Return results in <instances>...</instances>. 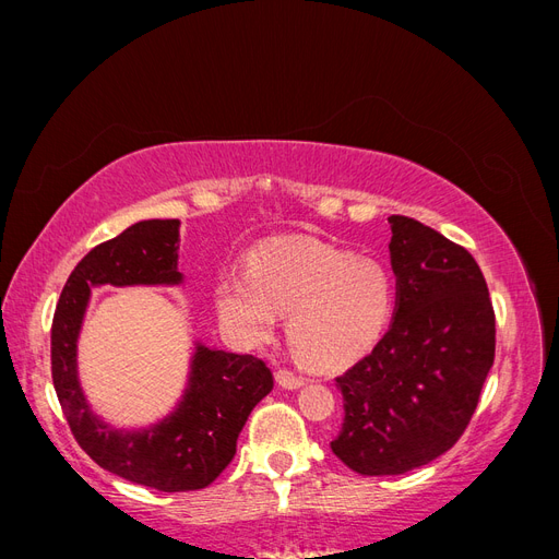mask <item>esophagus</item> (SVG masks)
<instances>
[{
	"label": "esophagus",
	"instance_id": "34e87169",
	"mask_svg": "<svg viewBox=\"0 0 559 559\" xmlns=\"http://www.w3.org/2000/svg\"><path fill=\"white\" fill-rule=\"evenodd\" d=\"M275 380H277V384L284 386V389H300L302 384H306V380L294 376V373H289V370H277Z\"/></svg>",
	"mask_w": 559,
	"mask_h": 559
}]
</instances>
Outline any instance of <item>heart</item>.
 I'll return each instance as SVG.
<instances>
[{"instance_id":"obj_1","label":"heart","mask_w":559,"mask_h":559,"mask_svg":"<svg viewBox=\"0 0 559 559\" xmlns=\"http://www.w3.org/2000/svg\"><path fill=\"white\" fill-rule=\"evenodd\" d=\"M214 306L245 345L265 343L277 317H286L294 357L333 370L380 341L394 310V282L378 259L317 238H280L251 253L249 273L216 280Z\"/></svg>"}]
</instances>
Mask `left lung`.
<instances>
[{"label":"left lung","instance_id":"8db88e82","mask_svg":"<svg viewBox=\"0 0 559 559\" xmlns=\"http://www.w3.org/2000/svg\"><path fill=\"white\" fill-rule=\"evenodd\" d=\"M392 324L337 378L343 431L333 454L361 476H401L448 452L495 364V310L471 253L408 216H389Z\"/></svg>","mask_w":559,"mask_h":559}]
</instances>
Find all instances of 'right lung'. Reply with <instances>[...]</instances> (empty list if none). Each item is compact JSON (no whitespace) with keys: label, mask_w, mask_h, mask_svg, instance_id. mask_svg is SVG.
Returning <instances> with one entry per match:
<instances>
[{"label":"right lung","mask_w":559,"mask_h":559,"mask_svg":"<svg viewBox=\"0 0 559 559\" xmlns=\"http://www.w3.org/2000/svg\"><path fill=\"white\" fill-rule=\"evenodd\" d=\"M179 218H148L79 261L50 329V368L62 413L91 460L130 483L191 492L216 480L238 448L257 403L273 389L270 368L251 354L193 341L183 394L148 427L123 429L93 413L79 380V335L97 286H179Z\"/></svg>","instance_id":"add662e5"}]
</instances>
